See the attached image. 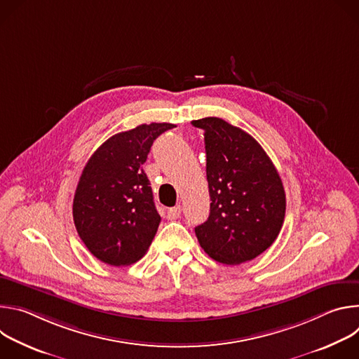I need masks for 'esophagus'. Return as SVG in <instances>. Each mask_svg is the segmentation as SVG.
I'll return each mask as SVG.
<instances>
[{"instance_id": "34e87169", "label": "esophagus", "mask_w": 359, "mask_h": 359, "mask_svg": "<svg viewBox=\"0 0 359 359\" xmlns=\"http://www.w3.org/2000/svg\"><path fill=\"white\" fill-rule=\"evenodd\" d=\"M180 213H182V208L177 204V206L168 209V219L169 220H176L180 216Z\"/></svg>"}]
</instances>
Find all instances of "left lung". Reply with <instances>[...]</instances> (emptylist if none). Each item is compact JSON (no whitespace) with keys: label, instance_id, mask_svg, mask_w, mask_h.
<instances>
[{"label":"left lung","instance_id":"left-lung-1","mask_svg":"<svg viewBox=\"0 0 359 359\" xmlns=\"http://www.w3.org/2000/svg\"><path fill=\"white\" fill-rule=\"evenodd\" d=\"M204 130L210 215L194 229L210 257L234 266L250 262L277 238L285 216L281 177L251 135L220 118L191 121Z\"/></svg>","mask_w":359,"mask_h":359}]
</instances>
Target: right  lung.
<instances>
[{
	"label": "right lung",
	"mask_w": 359,
	"mask_h": 359,
	"mask_svg": "<svg viewBox=\"0 0 359 359\" xmlns=\"http://www.w3.org/2000/svg\"><path fill=\"white\" fill-rule=\"evenodd\" d=\"M173 123L139 125L102 143L79 177L74 223L86 248L109 266L142 259L155 237L161 216L142 165L159 135Z\"/></svg>",
	"instance_id": "right-lung-1"
}]
</instances>
